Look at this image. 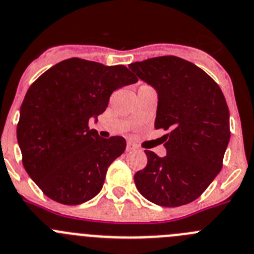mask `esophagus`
<instances>
[{
	"label": "esophagus",
	"mask_w": 254,
	"mask_h": 254,
	"mask_svg": "<svg viewBox=\"0 0 254 254\" xmlns=\"http://www.w3.org/2000/svg\"><path fill=\"white\" fill-rule=\"evenodd\" d=\"M137 149V146L136 145H134L132 144V142H127V151L129 152V151H134V150H136Z\"/></svg>",
	"instance_id": "34e87169"
}]
</instances>
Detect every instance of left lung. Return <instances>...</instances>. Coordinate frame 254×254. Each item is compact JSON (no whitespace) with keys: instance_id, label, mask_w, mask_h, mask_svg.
Instances as JSON below:
<instances>
[{"instance_id":"1","label":"left lung","mask_w":254,"mask_h":254,"mask_svg":"<svg viewBox=\"0 0 254 254\" xmlns=\"http://www.w3.org/2000/svg\"><path fill=\"white\" fill-rule=\"evenodd\" d=\"M129 68L156 90L155 127L169 130L166 156L145 150L147 165L135 174L136 189L164 207L192 202L222 169L231 135L225 95L207 73L179 57H155Z\"/></svg>"}]
</instances>
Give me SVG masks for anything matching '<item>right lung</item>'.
<instances>
[{"label": "right lung", "mask_w": 254, "mask_h": 254, "mask_svg": "<svg viewBox=\"0 0 254 254\" xmlns=\"http://www.w3.org/2000/svg\"><path fill=\"white\" fill-rule=\"evenodd\" d=\"M125 65L69 58L29 87L19 112L17 140L27 174L46 196L79 205L97 196L108 167L124 152L122 136L103 139L89 129L114 90L136 83Z\"/></svg>", "instance_id": "obj_1"}]
</instances>
